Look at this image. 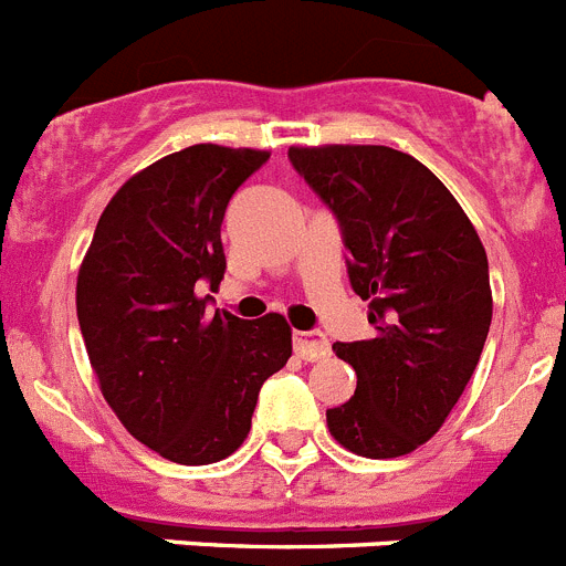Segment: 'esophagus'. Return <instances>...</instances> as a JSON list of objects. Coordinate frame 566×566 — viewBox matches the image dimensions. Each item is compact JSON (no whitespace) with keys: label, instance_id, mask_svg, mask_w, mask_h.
<instances>
[{"label":"esophagus","instance_id":"esophagus-1","mask_svg":"<svg viewBox=\"0 0 566 566\" xmlns=\"http://www.w3.org/2000/svg\"><path fill=\"white\" fill-rule=\"evenodd\" d=\"M293 349L295 355L302 360H321V358H327L329 355V344L327 338L321 333H295L293 335Z\"/></svg>","mask_w":566,"mask_h":566}]
</instances>
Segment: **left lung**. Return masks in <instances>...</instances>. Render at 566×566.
<instances>
[{"instance_id": "8db88e82", "label": "left lung", "mask_w": 566, "mask_h": 566, "mask_svg": "<svg viewBox=\"0 0 566 566\" xmlns=\"http://www.w3.org/2000/svg\"><path fill=\"white\" fill-rule=\"evenodd\" d=\"M338 220L346 273L369 302V340L333 344L358 389L327 426L369 460L403 457L440 431L491 329L488 256L471 220L420 160L389 146L287 151Z\"/></svg>"}]
</instances>
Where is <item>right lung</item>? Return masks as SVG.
I'll list each match as a JSON object with an SVG mask.
<instances>
[{"label": "right lung", "mask_w": 566, "mask_h": 566, "mask_svg": "<svg viewBox=\"0 0 566 566\" xmlns=\"http://www.w3.org/2000/svg\"><path fill=\"white\" fill-rule=\"evenodd\" d=\"M268 151L197 144L151 163L101 213L75 287L106 403L135 440L180 465L231 457L259 389L287 364L282 315L208 313L226 276L220 226Z\"/></svg>", "instance_id": "1"}]
</instances>
